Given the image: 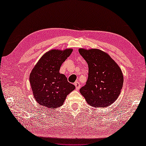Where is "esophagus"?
Segmentation results:
<instances>
[{"label":"esophagus","mask_w":146,"mask_h":146,"mask_svg":"<svg viewBox=\"0 0 146 146\" xmlns=\"http://www.w3.org/2000/svg\"><path fill=\"white\" fill-rule=\"evenodd\" d=\"M74 85H75V86L76 89L77 90H78L80 88V83L78 82H76Z\"/></svg>","instance_id":"1"}]
</instances>
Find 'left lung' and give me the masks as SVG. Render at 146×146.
<instances>
[{"label":"left lung","instance_id":"left-lung-1","mask_svg":"<svg viewBox=\"0 0 146 146\" xmlns=\"http://www.w3.org/2000/svg\"><path fill=\"white\" fill-rule=\"evenodd\" d=\"M78 51L88 65V80L80 88V94L92 107L109 106L119 97L122 88L121 69L109 55L100 49L80 48Z\"/></svg>","mask_w":146,"mask_h":146}]
</instances>
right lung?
I'll return each instance as SVG.
<instances>
[{"label": "right lung", "instance_id": "1", "mask_svg": "<svg viewBox=\"0 0 146 146\" xmlns=\"http://www.w3.org/2000/svg\"><path fill=\"white\" fill-rule=\"evenodd\" d=\"M73 49H52L42 56L30 73L29 81L34 97L38 103L48 108L61 106L66 96L75 86L60 73L63 62Z\"/></svg>", "mask_w": 146, "mask_h": 146}]
</instances>
